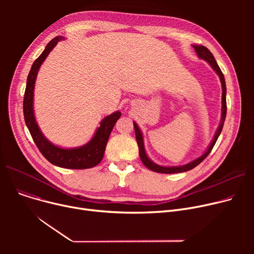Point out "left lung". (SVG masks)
Instances as JSON below:
<instances>
[{
	"label": "left lung",
	"instance_id": "8db88e82",
	"mask_svg": "<svg viewBox=\"0 0 254 254\" xmlns=\"http://www.w3.org/2000/svg\"><path fill=\"white\" fill-rule=\"evenodd\" d=\"M192 47L194 48L196 55L199 59H202L204 61H206L211 66L212 69L216 72V74L219 76L220 82H221V87H222V96H221V119H220V124L216 129V132L214 137H213V140L211 141L209 147L207 148V150L195 159H193L192 162L183 165V166H175V167H164V166H159L155 163H153L151 159L148 157V155L146 154L145 151V146H144V139H143V134L140 129V127H138V125L134 122V127H135V132H136V139H137V143L139 146V154H140V158L143 163V165L148 168L149 170L156 172V173H163V174H175V173H183L186 171H190L193 168H195L197 165L201 164L204 159L209 155V153L211 152L212 148L214 147V145L220 135V132L222 130L223 125H224V120H225V116H226V86H225V80H224V76L219 68V65L217 64L214 57H213L212 53L210 52V50L203 46V45H192Z\"/></svg>",
	"mask_w": 254,
	"mask_h": 254
}]
</instances>
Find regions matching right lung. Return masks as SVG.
Here are the masks:
<instances>
[{"label": "right lung", "instance_id": "obj_1", "mask_svg": "<svg viewBox=\"0 0 254 254\" xmlns=\"http://www.w3.org/2000/svg\"><path fill=\"white\" fill-rule=\"evenodd\" d=\"M64 39V38L62 36L52 39L32 65L28 79H26V87L23 98L24 122L38 149L52 165L64 169H88L96 167L101 163L109 136L114 125L122 116V113L115 111L112 114L106 116L101 122L100 127L97 128L91 140L88 143L80 146V147L75 148H62L47 140V138L42 134L41 129L39 128L34 114V88L38 71L50 51L56 47L58 42Z\"/></svg>", "mask_w": 254, "mask_h": 254}]
</instances>
